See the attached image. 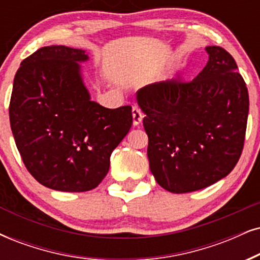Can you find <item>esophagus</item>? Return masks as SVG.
<instances>
[{
	"label": "esophagus",
	"mask_w": 260,
	"mask_h": 260,
	"mask_svg": "<svg viewBox=\"0 0 260 260\" xmlns=\"http://www.w3.org/2000/svg\"><path fill=\"white\" fill-rule=\"evenodd\" d=\"M132 114H133V124L134 126H138L141 122V120H143L144 115H143V111L140 110L139 107L134 106L133 109H132Z\"/></svg>",
	"instance_id": "1"
}]
</instances>
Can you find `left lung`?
Instances as JSON below:
<instances>
[{"label": "left lung", "mask_w": 260, "mask_h": 260, "mask_svg": "<svg viewBox=\"0 0 260 260\" xmlns=\"http://www.w3.org/2000/svg\"><path fill=\"white\" fill-rule=\"evenodd\" d=\"M206 51L209 62L193 80L159 81L137 94L151 173L172 193L213 185L234 169L244 149L247 86L228 51L216 45Z\"/></svg>", "instance_id": "left-lung-1"}]
</instances>
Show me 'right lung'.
Segmentation results:
<instances>
[{"label": "right lung", "mask_w": 260, "mask_h": 260, "mask_svg": "<svg viewBox=\"0 0 260 260\" xmlns=\"http://www.w3.org/2000/svg\"><path fill=\"white\" fill-rule=\"evenodd\" d=\"M81 49L43 47L21 62L14 78L9 121L26 169L62 192L100 185L110 154L132 127V107L108 109L90 100L78 62Z\"/></svg>", "instance_id": "1"}]
</instances>
